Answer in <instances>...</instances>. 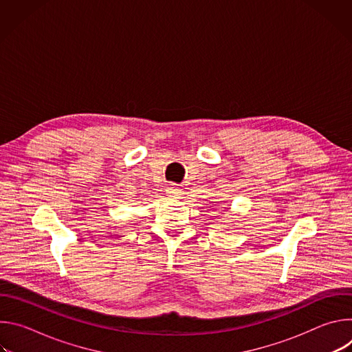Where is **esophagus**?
Returning a JSON list of instances; mask_svg holds the SVG:
<instances>
[{"label":"esophagus","mask_w":352,"mask_h":352,"mask_svg":"<svg viewBox=\"0 0 352 352\" xmlns=\"http://www.w3.org/2000/svg\"><path fill=\"white\" fill-rule=\"evenodd\" d=\"M166 192H167V196H168V197H173V199H174V197H178V196L181 195V189H179L178 186H175V185L168 186Z\"/></svg>","instance_id":"esophagus-1"}]
</instances>
